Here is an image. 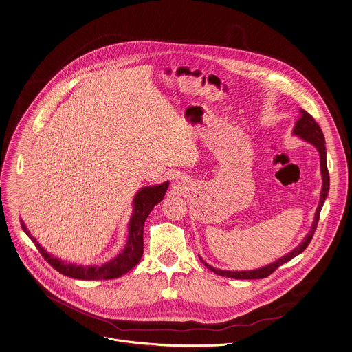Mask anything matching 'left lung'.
<instances>
[{
    "label": "left lung",
    "instance_id": "obj_1",
    "mask_svg": "<svg viewBox=\"0 0 352 352\" xmlns=\"http://www.w3.org/2000/svg\"><path fill=\"white\" fill-rule=\"evenodd\" d=\"M301 112V118H298V121L296 122L294 125V129H293V133L300 136L302 140L308 142L313 144L318 154H320V167H321V177H322V188H321V193H320V202H318V206L316 209V213H314V221H313L312 228L309 231V234L305 236V239L302 240V243L296 247L293 251H290L289 254H286L285 256L279 258L278 261H275L273 263L265 266V267H261V269H256V270H248V272H228V270H220V269H214L210 265H208L206 262L202 261V263L214 274L217 275H223V276H228V278H234V279H261V278H266L269 276L270 274H273L279 266H282L283 263L289 262L290 259H293L294 256H297L298 254H301L307 247L308 244L311 243L312 240L313 234L316 232V228H317V224H318V219H320V212H321V208H322V204L328 195L329 192V173H328V167H327V150H325V139H324V135H322V131L320 128V125L316 122V120L304 109L300 111Z\"/></svg>",
    "mask_w": 352,
    "mask_h": 352
}]
</instances>
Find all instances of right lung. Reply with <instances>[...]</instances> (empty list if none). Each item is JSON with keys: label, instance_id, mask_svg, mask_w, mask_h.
Instances as JSON below:
<instances>
[{"label": "right lung", "instance_id": "1", "mask_svg": "<svg viewBox=\"0 0 352 352\" xmlns=\"http://www.w3.org/2000/svg\"><path fill=\"white\" fill-rule=\"evenodd\" d=\"M168 182L155 185V186H147L140 189L133 199V214L129 220V228H128V241L125 244V248L118 256L102 265V266H77L72 263H66L59 261L58 258L51 256L39 243L32 237L30 231L27 230L24 221L21 220V228L24 232L30 236V239L34 241L40 254L44 256V259L60 274L77 278V279H112L118 278L125 273H128L131 269H133L143 256V227L144 221L151 213L153 208L159 204L167 192Z\"/></svg>", "mask_w": 352, "mask_h": 352}]
</instances>
